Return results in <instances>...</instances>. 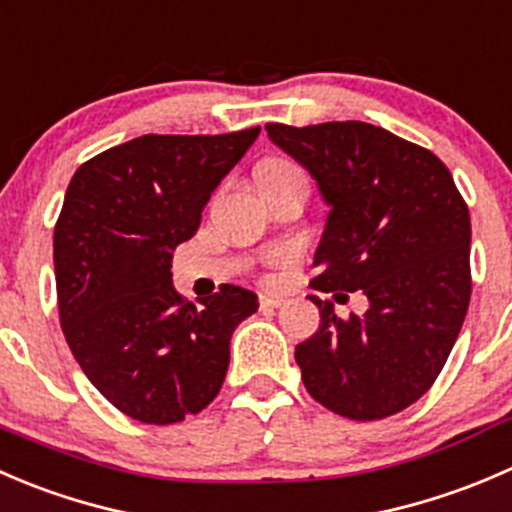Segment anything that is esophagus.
<instances>
[{"instance_id":"obj_1","label":"esophagus","mask_w":512,"mask_h":512,"mask_svg":"<svg viewBox=\"0 0 512 512\" xmlns=\"http://www.w3.org/2000/svg\"><path fill=\"white\" fill-rule=\"evenodd\" d=\"M258 306H261V311H273V308H281L283 306V298L261 296V298H258Z\"/></svg>"}]
</instances>
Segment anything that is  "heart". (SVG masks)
Returning a JSON list of instances; mask_svg holds the SVG:
<instances>
[{"mask_svg": "<svg viewBox=\"0 0 512 512\" xmlns=\"http://www.w3.org/2000/svg\"><path fill=\"white\" fill-rule=\"evenodd\" d=\"M256 176L258 184H263V181H283L293 179V176H303V171L286 159H266L258 166Z\"/></svg>", "mask_w": 512, "mask_h": 512, "instance_id": "heart-1", "label": "heart"}]
</instances>
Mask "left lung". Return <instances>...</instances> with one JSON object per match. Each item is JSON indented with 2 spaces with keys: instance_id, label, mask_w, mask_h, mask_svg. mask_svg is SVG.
<instances>
[{
  "instance_id": "left-lung-1",
  "label": "left lung",
  "mask_w": 512,
  "mask_h": 512,
  "mask_svg": "<svg viewBox=\"0 0 512 512\" xmlns=\"http://www.w3.org/2000/svg\"><path fill=\"white\" fill-rule=\"evenodd\" d=\"M266 131L331 206L311 288L368 298L363 316L338 318L331 301L308 296L321 326L296 346L303 386L351 421L393 416L433 386L468 313V206L438 156L381 126Z\"/></svg>"
}]
</instances>
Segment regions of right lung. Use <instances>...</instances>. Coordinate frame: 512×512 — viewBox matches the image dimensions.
I'll use <instances>...</instances> for the list:
<instances>
[{
  "label": "right lung",
  "instance_id": "obj_1",
  "mask_svg": "<svg viewBox=\"0 0 512 512\" xmlns=\"http://www.w3.org/2000/svg\"><path fill=\"white\" fill-rule=\"evenodd\" d=\"M146 134L77 169L54 226L59 321L91 386L129 418L169 426L204 411L229 371L231 333L258 311L254 291L221 286L184 301L174 249L256 141Z\"/></svg>",
  "mask_w": 512,
  "mask_h": 512
}]
</instances>
